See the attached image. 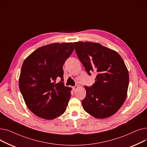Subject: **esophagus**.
Listing matches in <instances>:
<instances>
[{
  "instance_id": "esophagus-1",
  "label": "esophagus",
  "mask_w": 147,
  "mask_h": 147,
  "mask_svg": "<svg viewBox=\"0 0 147 147\" xmlns=\"http://www.w3.org/2000/svg\"><path fill=\"white\" fill-rule=\"evenodd\" d=\"M79 88V86H78V85H76L75 86H74V87H73V90H74V91H75V90H76L77 89H78Z\"/></svg>"
}]
</instances>
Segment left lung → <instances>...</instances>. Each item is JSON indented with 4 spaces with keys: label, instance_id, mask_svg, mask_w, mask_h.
I'll return each mask as SVG.
<instances>
[{
    "label": "left lung",
    "instance_id": "1",
    "mask_svg": "<svg viewBox=\"0 0 147 147\" xmlns=\"http://www.w3.org/2000/svg\"><path fill=\"white\" fill-rule=\"evenodd\" d=\"M75 51L89 76L96 74L95 83L85 86L82 101L84 110L97 119L109 117L125 102L129 82L125 62L114 50L98 43L74 42Z\"/></svg>",
    "mask_w": 147,
    "mask_h": 147
}]
</instances>
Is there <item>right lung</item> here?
I'll return each instance as SVG.
<instances>
[{
  "instance_id": "add662e5",
  "label": "right lung",
  "mask_w": 147,
  "mask_h": 147,
  "mask_svg": "<svg viewBox=\"0 0 147 147\" xmlns=\"http://www.w3.org/2000/svg\"><path fill=\"white\" fill-rule=\"evenodd\" d=\"M74 49L72 42L51 43L35 50L23 63L20 90L28 109L37 117L52 120L65 111L71 88L63 82V66ZM58 78L61 81L57 84Z\"/></svg>"
}]
</instances>
